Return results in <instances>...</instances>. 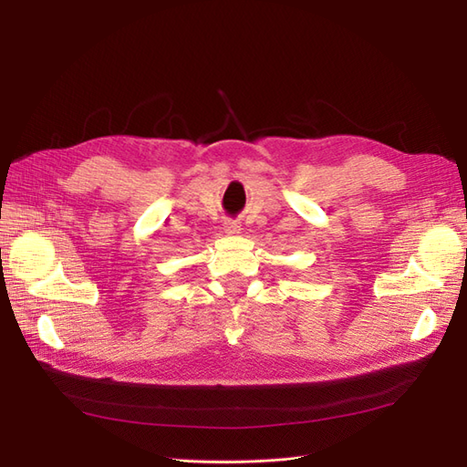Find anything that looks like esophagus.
<instances>
[{"label":"esophagus","mask_w":467,"mask_h":467,"mask_svg":"<svg viewBox=\"0 0 467 467\" xmlns=\"http://www.w3.org/2000/svg\"><path fill=\"white\" fill-rule=\"evenodd\" d=\"M225 234H237L239 232V225L235 222H225Z\"/></svg>","instance_id":"34e87169"}]
</instances>
